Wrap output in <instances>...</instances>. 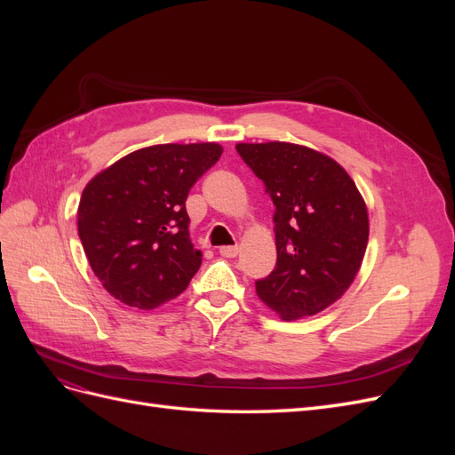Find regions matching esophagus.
<instances>
[{"label":"esophagus","mask_w":455,"mask_h":455,"mask_svg":"<svg viewBox=\"0 0 455 455\" xmlns=\"http://www.w3.org/2000/svg\"><path fill=\"white\" fill-rule=\"evenodd\" d=\"M220 254H222L224 258H235L237 256V252H239V249H237V246L235 244H233V246H220V251H218Z\"/></svg>","instance_id":"esophagus-1"}]
</instances>
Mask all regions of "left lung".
<instances>
[{
    "instance_id": "8db88e82",
    "label": "left lung",
    "mask_w": 455,
    "mask_h": 455,
    "mask_svg": "<svg viewBox=\"0 0 455 455\" xmlns=\"http://www.w3.org/2000/svg\"><path fill=\"white\" fill-rule=\"evenodd\" d=\"M275 204L277 264L258 298L284 321L326 309L347 291L368 244V211L351 176L311 148L237 144Z\"/></svg>"
}]
</instances>
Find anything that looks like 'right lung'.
<instances>
[{"mask_svg":"<svg viewBox=\"0 0 455 455\" xmlns=\"http://www.w3.org/2000/svg\"><path fill=\"white\" fill-rule=\"evenodd\" d=\"M220 156L214 142L149 146L85 186L79 239L96 277L123 304L154 309L188 288L203 254L189 239L186 199Z\"/></svg>","mask_w":455,"mask_h":455,"instance_id":"right-lung-1","label":"right lung"}]
</instances>
